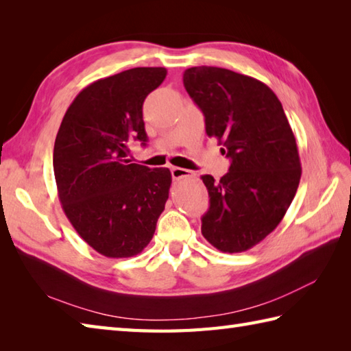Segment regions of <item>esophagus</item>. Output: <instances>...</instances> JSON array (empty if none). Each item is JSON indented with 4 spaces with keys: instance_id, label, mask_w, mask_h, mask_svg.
<instances>
[{
    "instance_id": "1",
    "label": "esophagus",
    "mask_w": 351,
    "mask_h": 351,
    "mask_svg": "<svg viewBox=\"0 0 351 351\" xmlns=\"http://www.w3.org/2000/svg\"><path fill=\"white\" fill-rule=\"evenodd\" d=\"M171 176H173V180H181V178H189L193 176V173L187 169H182V167H171Z\"/></svg>"
}]
</instances>
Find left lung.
Returning a JSON list of instances; mask_svg holds the SVG:
<instances>
[{"label": "left lung", "instance_id": "8db88e82", "mask_svg": "<svg viewBox=\"0 0 351 351\" xmlns=\"http://www.w3.org/2000/svg\"><path fill=\"white\" fill-rule=\"evenodd\" d=\"M184 87L202 110L206 136L230 160L220 181L202 176L210 195L202 235L221 252H245L273 232L295 196L302 166L293 130L259 80L196 66L184 72Z\"/></svg>", "mask_w": 351, "mask_h": 351}]
</instances>
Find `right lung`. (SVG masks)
Segmentation results:
<instances>
[{"label":"right lung","mask_w":351,"mask_h":351,"mask_svg":"<svg viewBox=\"0 0 351 351\" xmlns=\"http://www.w3.org/2000/svg\"><path fill=\"white\" fill-rule=\"evenodd\" d=\"M167 75L134 68L95 81L69 106L54 145L63 211L78 235L107 258H130L152 240L171 173L126 160L132 140L146 146L143 102Z\"/></svg>","instance_id":"1"}]
</instances>
